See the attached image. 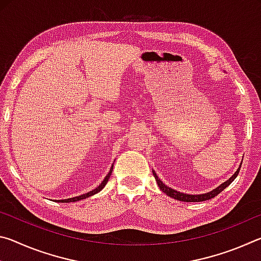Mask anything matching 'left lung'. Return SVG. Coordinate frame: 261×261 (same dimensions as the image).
<instances>
[{
    "instance_id": "8db88e82",
    "label": "left lung",
    "mask_w": 261,
    "mask_h": 261,
    "mask_svg": "<svg viewBox=\"0 0 261 261\" xmlns=\"http://www.w3.org/2000/svg\"><path fill=\"white\" fill-rule=\"evenodd\" d=\"M242 166V163H241ZM241 166L238 169L236 170V173L233 174L230 178H229L228 180H226V182L222 183L221 185H219L218 188L212 190L211 192H207V193H204V194H188V193H183V192H178L176 191V190L171 189L169 187H167L166 184L162 183V180L158 177V175L155 171L153 170V175L154 177H155V180L156 183L159 185V188H160V190L162 192H165L167 196H169L171 198H174V199H177L179 201H184V202H197V201H205V200H208V199H212V198H214L215 196H218V194L223 191L224 189H226L229 184H230L233 179H235L237 177L238 173H240V169H241Z\"/></svg>"
}]
</instances>
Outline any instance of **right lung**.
<instances>
[{
  "label": "right lung",
  "mask_w": 261,
  "mask_h": 261,
  "mask_svg": "<svg viewBox=\"0 0 261 261\" xmlns=\"http://www.w3.org/2000/svg\"><path fill=\"white\" fill-rule=\"evenodd\" d=\"M114 166V165H113ZM113 166H112V168H110V170H109V173L107 174V176H106L105 177V179L102 180V183H101L99 187H96L94 190H92V191H90V192H87V193H85V194H82V196H78V197H73V198H68V199H62V200H55V201H57V202H73V201H78V200H83V199H85V198H88V197H91V196H93V194H95V193H98V192H100L101 190H102L103 188H105V185L108 183V179H109V177H110V175H112V173H113Z\"/></svg>",
  "instance_id": "right-lung-1"
}]
</instances>
